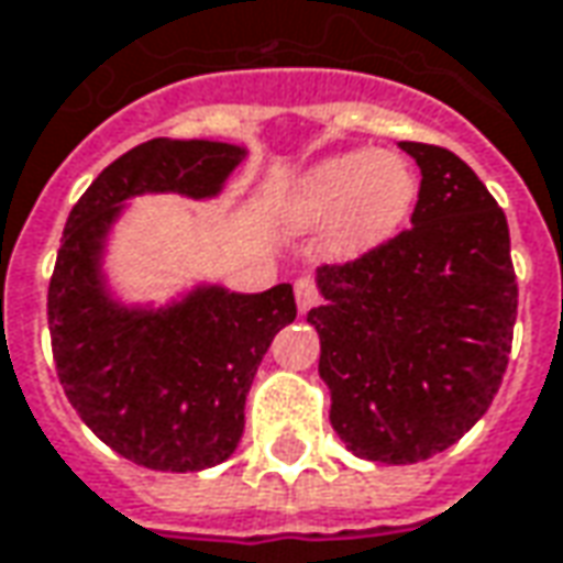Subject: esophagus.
Instances as JSON below:
<instances>
[{
  "mask_svg": "<svg viewBox=\"0 0 563 563\" xmlns=\"http://www.w3.org/2000/svg\"><path fill=\"white\" fill-rule=\"evenodd\" d=\"M294 294H297V307H300V312H307V309H312L319 300H322V294H319V288H316V282H312V278H297Z\"/></svg>",
  "mask_w": 563,
  "mask_h": 563,
  "instance_id": "esophagus-1",
  "label": "esophagus"
}]
</instances>
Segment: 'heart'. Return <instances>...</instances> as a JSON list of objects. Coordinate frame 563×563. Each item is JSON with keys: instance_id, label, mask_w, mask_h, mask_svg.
Returning <instances> with one entry per match:
<instances>
[{"instance_id": "1", "label": "heart", "mask_w": 563, "mask_h": 563, "mask_svg": "<svg viewBox=\"0 0 563 563\" xmlns=\"http://www.w3.org/2000/svg\"><path fill=\"white\" fill-rule=\"evenodd\" d=\"M415 201V176L399 157L346 151L322 161L300 179L290 213L297 222H338L343 247H372L406 220Z\"/></svg>"}]
</instances>
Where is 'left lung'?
<instances>
[{"label":"left lung","instance_id":"1","mask_svg":"<svg viewBox=\"0 0 563 563\" xmlns=\"http://www.w3.org/2000/svg\"><path fill=\"white\" fill-rule=\"evenodd\" d=\"M421 169L412 225L319 266V375L331 428L380 465L424 462L489 409L508 368L518 282L508 220L462 157L399 142Z\"/></svg>","mask_w":563,"mask_h":563}]
</instances>
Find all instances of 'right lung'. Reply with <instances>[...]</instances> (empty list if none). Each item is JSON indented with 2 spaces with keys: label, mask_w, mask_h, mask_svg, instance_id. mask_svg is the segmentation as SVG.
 Listing matches in <instances>:
<instances>
[{
  "label": "right lung",
  "mask_w": 563,
  "mask_h": 563,
  "mask_svg": "<svg viewBox=\"0 0 563 563\" xmlns=\"http://www.w3.org/2000/svg\"><path fill=\"white\" fill-rule=\"evenodd\" d=\"M244 151L151 139L74 203L48 282V334L64 394L101 443L151 471L225 462L244 433V399L273 338L297 319L294 288H198L161 312L123 309L101 288V238L120 203L145 191L210 198Z\"/></svg>",
  "instance_id": "add662e5"
}]
</instances>
